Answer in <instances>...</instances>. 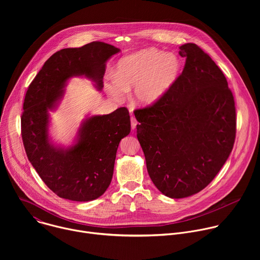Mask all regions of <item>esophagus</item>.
<instances>
[{
	"instance_id": "1",
	"label": "esophagus",
	"mask_w": 260,
	"mask_h": 260,
	"mask_svg": "<svg viewBox=\"0 0 260 260\" xmlns=\"http://www.w3.org/2000/svg\"><path fill=\"white\" fill-rule=\"evenodd\" d=\"M137 124H138V121L136 120V118L134 116L131 117V125H132V128L135 129L137 127Z\"/></svg>"
}]
</instances>
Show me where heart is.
<instances>
[{"label": "heart", "instance_id": "obj_1", "mask_svg": "<svg viewBox=\"0 0 260 260\" xmlns=\"http://www.w3.org/2000/svg\"><path fill=\"white\" fill-rule=\"evenodd\" d=\"M180 71L175 54L154 48L144 49L121 58L115 76L107 84L113 99H121L127 89L134 88V100L140 105H152L174 85Z\"/></svg>", "mask_w": 260, "mask_h": 260}]
</instances>
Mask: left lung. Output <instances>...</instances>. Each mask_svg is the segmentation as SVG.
Instances as JSON below:
<instances>
[{"instance_id":"1","label":"left lung","mask_w":260,"mask_h":260,"mask_svg":"<svg viewBox=\"0 0 260 260\" xmlns=\"http://www.w3.org/2000/svg\"><path fill=\"white\" fill-rule=\"evenodd\" d=\"M181 75L151 106L135 110L147 171L171 199L203 190L223 167L236 139L235 99L224 74L197 44L180 46Z\"/></svg>"}]
</instances>
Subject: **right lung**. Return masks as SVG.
Segmentation results:
<instances>
[{
    "label": "right lung",
    "instance_id": "obj_1",
    "mask_svg": "<svg viewBox=\"0 0 260 260\" xmlns=\"http://www.w3.org/2000/svg\"><path fill=\"white\" fill-rule=\"evenodd\" d=\"M119 48L91 42L64 48L51 55L28 86L21 115V137L26 156L40 178L59 198L89 202L100 198L112 180L117 148L131 132L125 107L85 119L78 140L69 148L55 147L48 137V110L57 106L66 82L85 76L103 88L107 60Z\"/></svg>",
    "mask_w": 260,
    "mask_h": 260
}]
</instances>
